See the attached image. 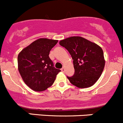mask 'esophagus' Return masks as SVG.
<instances>
[{
  "mask_svg": "<svg viewBox=\"0 0 123 123\" xmlns=\"http://www.w3.org/2000/svg\"><path fill=\"white\" fill-rule=\"evenodd\" d=\"M61 71H62L63 72H65V68H64V67H63L61 69Z\"/></svg>",
  "mask_w": 123,
  "mask_h": 123,
  "instance_id": "esophagus-1",
  "label": "esophagus"
}]
</instances>
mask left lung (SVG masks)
I'll use <instances>...</instances> for the list:
<instances>
[{
	"mask_svg": "<svg viewBox=\"0 0 123 123\" xmlns=\"http://www.w3.org/2000/svg\"><path fill=\"white\" fill-rule=\"evenodd\" d=\"M60 45L68 51L73 60L75 72L67 77L70 82L79 88L93 86L98 80L105 65L100 46L83 37L74 36L60 40Z\"/></svg>",
	"mask_w": 123,
	"mask_h": 123,
	"instance_id": "left-lung-1",
	"label": "left lung"
}]
</instances>
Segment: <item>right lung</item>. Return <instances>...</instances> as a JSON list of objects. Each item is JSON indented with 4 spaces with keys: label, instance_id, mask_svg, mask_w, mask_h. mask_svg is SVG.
I'll return each instance as SVG.
<instances>
[{
    "label": "right lung",
    "instance_id": "right-lung-1",
    "mask_svg": "<svg viewBox=\"0 0 123 123\" xmlns=\"http://www.w3.org/2000/svg\"><path fill=\"white\" fill-rule=\"evenodd\" d=\"M57 40L39 38L25 48L17 57L18 69L22 79L29 87L41 92L51 86L60 70L54 67L49 57Z\"/></svg>",
    "mask_w": 123,
    "mask_h": 123
}]
</instances>
